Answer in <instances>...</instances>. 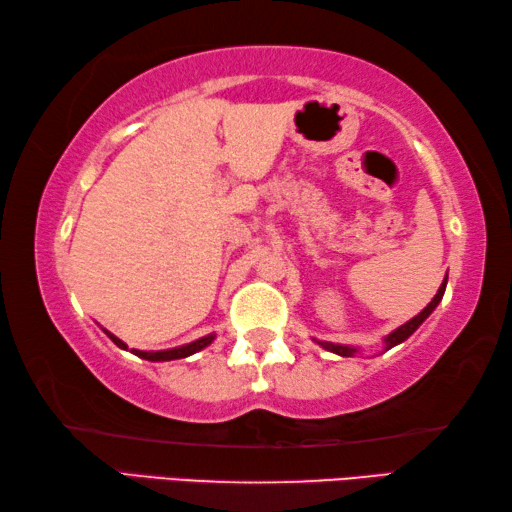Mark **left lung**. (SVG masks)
I'll return each mask as SVG.
<instances>
[{
	"instance_id": "obj_1",
	"label": "left lung",
	"mask_w": 512,
	"mask_h": 512,
	"mask_svg": "<svg viewBox=\"0 0 512 512\" xmlns=\"http://www.w3.org/2000/svg\"><path fill=\"white\" fill-rule=\"evenodd\" d=\"M445 287H447V275H445V280H443V284H440V289H438V293L436 296H433V300L429 302L427 307H424L418 316H413L409 323H404L402 327H397L395 332H391L384 339V343H386V350H391V348H395V345H400L402 341H406L409 339V336L415 332V329H418L424 320H427L429 316H431V311L438 307V302L443 300V296H445ZM318 345H323L325 350H329V352H334V354H341V357H354V354H357L359 350L357 348H350V345H339V343H327V341H316Z\"/></svg>"
}]
</instances>
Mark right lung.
<instances>
[{
  "instance_id": "1",
  "label": "right lung",
  "mask_w": 512,
  "mask_h": 512,
  "mask_svg": "<svg viewBox=\"0 0 512 512\" xmlns=\"http://www.w3.org/2000/svg\"><path fill=\"white\" fill-rule=\"evenodd\" d=\"M103 332H106V329H103ZM108 336H110V341L117 345V348H121V350H128V345L121 341V339H117L115 334H110V332H106ZM214 341V334H207V336H203V339H198V341H192V343H187V345H180V348H171V350H158V352H144V350H131L135 357H140V359H146V361H173V359H185V357H189V354H194V352H198V350H203V348H207V345H210Z\"/></svg>"
}]
</instances>
